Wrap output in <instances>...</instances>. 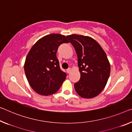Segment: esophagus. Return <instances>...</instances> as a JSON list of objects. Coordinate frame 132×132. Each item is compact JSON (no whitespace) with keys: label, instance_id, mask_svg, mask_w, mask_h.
Returning a JSON list of instances; mask_svg holds the SVG:
<instances>
[{"label":"esophagus","instance_id":"34e87169","mask_svg":"<svg viewBox=\"0 0 132 132\" xmlns=\"http://www.w3.org/2000/svg\"><path fill=\"white\" fill-rule=\"evenodd\" d=\"M67 72L68 73H70L71 72V69L70 68H68V69H67Z\"/></svg>","mask_w":132,"mask_h":132}]
</instances>
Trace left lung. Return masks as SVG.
Masks as SVG:
<instances>
[{
	"mask_svg": "<svg viewBox=\"0 0 132 132\" xmlns=\"http://www.w3.org/2000/svg\"><path fill=\"white\" fill-rule=\"evenodd\" d=\"M77 56L80 79L75 83V90L80 97L90 99L104 89L110 73L106 54L95 39L89 36L71 35L66 36Z\"/></svg>",
	"mask_w": 132,
	"mask_h": 132,
	"instance_id": "1",
	"label": "left lung"
}]
</instances>
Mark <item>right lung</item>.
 <instances>
[{"label": "right lung", "instance_id": "add662e5", "mask_svg": "<svg viewBox=\"0 0 132 132\" xmlns=\"http://www.w3.org/2000/svg\"><path fill=\"white\" fill-rule=\"evenodd\" d=\"M69 43L64 35L53 33L38 40L26 56L24 69L32 88L39 95H51L61 87L66 77L56 57L58 47Z\"/></svg>", "mask_w": 132, "mask_h": 132}]
</instances>
